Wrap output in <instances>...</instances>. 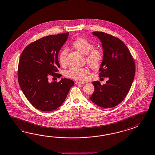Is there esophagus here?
<instances>
[{"instance_id":"obj_1","label":"esophagus","mask_w":155,"mask_h":155,"mask_svg":"<svg viewBox=\"0 0 155 155\" xmlns=\"http://www.w3.org/2000/svg\"><path fill=\"white\" fill-rule=\"evenodd\" d=\"M76 84H84L85 82H76Z\"/></svg>"}]
</instances>
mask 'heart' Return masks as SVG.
<instances>
[{"instance_id": "obj_1", "label": "heart", "mask_w": 155, "mask_h": 155, "mask_svg": "<svg viewBox=\"0 0 155 155\" xmlns=\"http://www.w3.org/2000/svg\"><path fill=\"white\" fill-rule=\"evenodd\" d=\"M72 45L79 52L87 54L86 61L91 67L96 68L100 65L102 59V53L99 49H94L93 44L87 39L79 37L73 41ZM68 51V48H64L59 54V62L61 65H64L66 63ZM88 72L89 70L87 68L72 67L65 72V76L73 79L83 81L87 78Z\"/></svg>"}]
</instances>
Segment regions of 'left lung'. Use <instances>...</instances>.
Listing matches in <instances>:
<instances>
[{
    "label": "left lung",
    "mask_w": 155,
    "mask_h": 155,
    "mask_svg": "<svg viewBox=\"0 0 155 155\" xmlns=\"http://www.w3.org/2000/svg\"><path fill=\"white\" fill-rule=\"evenodd\" d=\"M99 38L103 58L99 76L108 77L105 84L92 82L94 91L90 100L102 108H112L124 100L131 88L135 74V64L127 46L119 38L101 31H93Z\"/></svg>",
    "instance_id": "left-lung-1"
}]
</instances>
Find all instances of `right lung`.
Returning a JSON list of instances; mask_svg holds the SVG:
<instances>
[{
	"label": "right lung",
	"mask_w": 155,
	"mask_h": 155,
	"mask_svg": "<svg viewBox=\"0 0 155 155\" xmlns=\"http://www.w3.org/2000/svg\"><path fill=\"white\" fill-rule=\"evenodd\" d=\"M69 33L51 35L28 45L21 54L18 79L29 102L41 111H52L65 101L74 83L67 78L48 82V77H61L58 55ZM62 76V75H61Z\"/></svg>",
	"instance_id": "obj_1"
}]
</instances>
